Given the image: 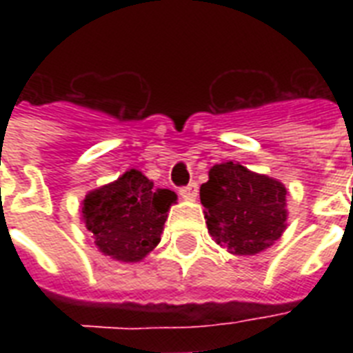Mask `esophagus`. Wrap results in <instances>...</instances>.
<instances>
[{"instance_id":"obj_1","label":"esophagus","mask_w":353,"mask_h":353,"mask_svg":"<svg viewBox=\"0 0 353 353\" xmlns=\"http://www.w3.org/2000/svg\"><path fill=\"white\" fill-rule=\"evenodd\" d=\"M179 194H181L183 199L194 201V199L198 198V185H196V183H190V185H187V187H183L181 190H179Z\"/></svg>"}]
</instances>
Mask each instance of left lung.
I'll return each instance as SVG.
<instances>
[{
  "label": "left lung",
  "mask_w": 353,
  "mask_h": 353,
  "mask_svg": "<svg viewBox=\"0 0 353 353\" xmlns=\"http://www.w3.org/2000/svg\"><path fill=\"white\" fill-rule=\"evenodd\" d=\"M199 198L209 234L231 254L252 256L265 251L288 227L284 183L240 163L212 166Z\"/></svg>",
  "instance_id": "left-lung-1"
}]
</instances>
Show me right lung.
Wrapping results in <instances>:
<instances>
[{
    "instance_id": "obj_1",
    "label": "right lung",
    "mask_w": 353,
    "mask_h": 353,
    "mask_svg": "<svg viewBox=\"0 0 353 353\" xmlns=\"http://www.w3.org/2000/svg\"><path fill=\"white\" fill-rule=\"evenodd\" d=\"M176 201V192L155 188L143 172L130 168L115 181L85 194L80 212L104 256L135 263L157 247Z\"/></svg>"
}]
</instances>
